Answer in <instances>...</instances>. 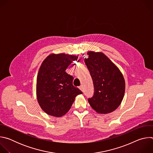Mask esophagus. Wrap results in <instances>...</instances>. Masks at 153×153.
Returning <instances> with one entry per match:
<instances>
[{"instance_id": "1", "label": "esophagus", "mask_w": 153, "mask_h": 153, "mask_svg": "<svg viewBox=\"0 0 153 153\" xmlns=\"http://www.w3.org/2000/svg\"><path fill=\"white\" fill-rule=\"evenodd\" d=\"M79 89H80L82 91H83V86H82V85H80V86H79Z\"/></svg>"}]
</instances>
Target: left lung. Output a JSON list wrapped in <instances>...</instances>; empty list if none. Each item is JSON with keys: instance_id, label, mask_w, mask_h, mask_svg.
I'll return each instance as SVG.
<instances>
[{"instance_id": "1", "label": "left lung", "mask_w": 153, "mask_h": 153, "mask_svg": "<svg viewBox=\"0 0 153 153\" xmlns=\"http://www.w3.org/2000/svg\"><path fill=\"white\" fill-rule=\"evenodd\" d=\"M85 62L93 79L94 95L88 101L97 113L108 114L116 110L125 94L123 74L106 56L101 52L89 51Z\"/></svg>"}]
</instances>
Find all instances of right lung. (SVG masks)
<instances>
[{"label":"right lung","instance_id":"right-lung-1","mask_svg":"<svg viewBox=\"0 0 153 153\" xmlns=\"http://www.w3.org/2000/svg\"><path fill=\"white\" fill-rule=\"evenodd\" d=\"M78 56L51 54L42 63L36 83L38 103L47 114L60 117L71 108L75 97L82 92L73 85V77L65 70Z\"/></svg>","mask_w":153,"mask_h":153}]
</instances>
